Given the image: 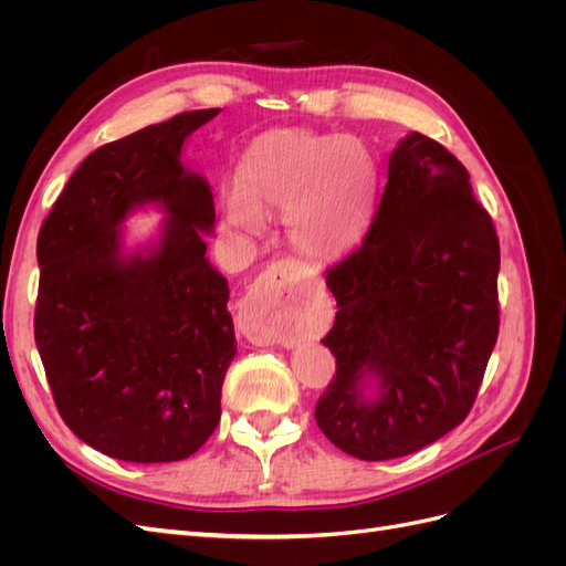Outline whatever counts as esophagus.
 <instances>
[{
	"label": "esophagus",
	"instance_id": "obj_1",
	"mask_svg": "<svg viewBox=\"0 0 566 566\" xmlns=\"http://www.w3.org/2000/svg\"><path fill=\"white\" fill-rule=\"evenodd\" d=\"M281 271L271 269L266 271L254 293L245 297L241 306V316H238V328L252 339L254 345H281L285 335L281 331V302L273 297V287H279Z\"/></svg>",
	"mask_w": 566,
	"mask_h": 566
}]
</instances>
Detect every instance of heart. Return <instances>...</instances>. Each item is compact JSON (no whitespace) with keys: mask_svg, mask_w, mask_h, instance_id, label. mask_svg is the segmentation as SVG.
<instances>
[{"mask_svg":"<svg viewBox=\"0 0 566 566\" xmlns=\"http://www.w3.org/2000/svg\"><path fill=\"white\" fill-rule=\"evenodd\" d=\"M375 181V160L356 136L281 129L245 153L241 191L227 198L224 214L245 231L260 227V214H287L293 245L325 260L358 241Z\"/></svg>","mask_w":566,"mask_h":566,"instance_id":"1","label":"heart"}]
</instances>
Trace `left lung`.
<instances>
[{
  "instance_id": "8db88e82",
  "label": "left lung",
  "mask_w": 566,
  "mask_h": 566,
  "mask_svg": "<svg viewBox=\"0 0 566 566\" xmlns=\"http://www.w3.org/2000/svg\"><path fill=\"white\" fill-rule=\"evenodd\" d=\"M499 269L468 169L430 136H403L364 243L325 273L337 314L321 342L337 368L314 416L339 451L401 458L468 418L499 339Z\"/></svg>"
}]
</instances>
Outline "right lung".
Here are the masks:
<instances>
[{
	"mask_svg": "<svg viewBox=\"0 0 566 566\" xmlns=\"http://www.w3.org/2000/svg\"><path fill=\"white\" fill-rule=\"evenodd\" d=\"M219 108L169 117L96 148L38 235L35 342L63 422L92 449L129 462L193 455L221 418L235 356L229 283L210 264L208 179L184 142ZM158 203L159 241L125 253L124 219Z\"/></svg>",
	"mask_w": 566,
	"mask_h": 566,
	"instance_id": "right-lung-1",
	"label": "right lung"
}]
</instances>
